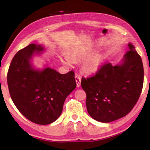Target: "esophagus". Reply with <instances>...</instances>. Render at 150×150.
<instances>
[{
    "mask_svg": "<svg viewBox=\"0 0 150 150\" xmlns=\"http://www.w3.org/2000/svg\"><path fill=\"white\" fill-rule=\"evenodd\" d=\"M75 80H76V85L77 87H79L81 86V77L79 75L76 74L75 76Z\"/></svg>",
    "mask_w": 150,
    "mask_h": 150,
    "instance_id": "obj_1",
    "label": "esophagus"
}]
</instances>
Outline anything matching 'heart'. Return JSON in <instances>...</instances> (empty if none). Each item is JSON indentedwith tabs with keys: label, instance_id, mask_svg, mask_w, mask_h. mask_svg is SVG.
Returning <instances> with one entry per match:
<instances>
[{
	"label": "heart",
	"instance_id": "b5f03b06",
	"mask_svg": "<svg viewBox=\"0 0 150 150\" xmlns=\"http://www.w3.org/2000/svg\"><path fill=\"white\" fill-rule=\"evenodd\" d=\"M87 57V53L82 50H74L66 57L63 62L67 65H71L74 61H77ZM100 62L98 59H88L83 63V69L87 73H94L99 69Z\"/></svg>",
	"mask_w": 150,
	"mask_h": 150
}]
</instances>
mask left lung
Returning <instances> with one entry per match:
<instances>
[{
  "mask_svg": "<svg viewBox=\"0 0 150 150\" xmlns=\"http://www.w3.org/2000/svg\"><path fill=\"white\" fill-rule=\"evenodd\" d=\"M128 46L130 50L122 64L112 66L105 63L94 75L82 78L88 113L98 122L108 123L126 116L140 97L144 78L143 62L134 46Z\"/></svg>",
  "mask_w": 150,
  "mask_h": 150,
  "instance_id": "left-lung-1",
  "label": "left lung"
}]
</instances>
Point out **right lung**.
Listing matches in <instances>:
<instances>
[{
	"label": "right lung",
	"mask_w": 150,
	"mask_h": 150,
	"mask_svg": "<svg viewBox=\"0 0 150 150\" xmlns=\"http://www.w3.org/2000/svg\"><path fill=\"white\" fill-rule=\"evenodd\" d=\"M42 46L30 44L15 54L7 72L10 96L18 110L30 122L47 125L61 115L66 98L76 87L74 72L65 74L50 67L33 68L30 59Z\"/></svg>",
	"instance_id": "right-lung-1"
}]
</instances>
